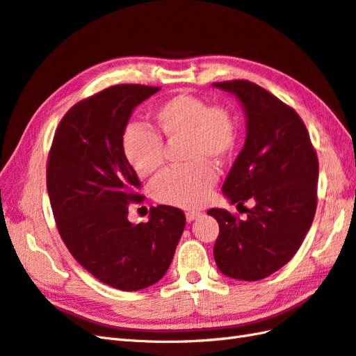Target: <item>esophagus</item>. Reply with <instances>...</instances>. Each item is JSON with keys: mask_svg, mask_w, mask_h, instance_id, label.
Wrapping results in <instances>:
<instances>
[{"mask_svg": "<svg viewBox=\"0 0 356 356\" xmlns=\"http://www.w3.org/2000/svg\"><path fill=\"white\" fill-rule=\"evenodd\" d=\"M185 216H186V222H193L200 216V213H199V211H188Z\"/></svg>", "mask_w": 356, "mask_h": 356, "instance_id": "34e87169", "label": "esophagus"}]
</instances>
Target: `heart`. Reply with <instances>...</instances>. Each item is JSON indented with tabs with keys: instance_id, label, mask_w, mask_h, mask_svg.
Segmentation results:
<instances>
[{
	"instance_id": "heart-1",
	"label": "heart",
	"mask_w": 356,
	"mask_h": 356,
	"mask_svg": "<svg viewBox=\"0 0 356 356\" xmlns=\"http://www.w3.org/2000/svg\"><path fill=\"white\" fill-rule=\"evenodd\" d=\"M153 130L130 125L122 134V153L142 177L156 174L163 165V142L182 139L184 161L180 168L165 171L153 184L154 199L165 205L195 208L205 203L217 180L208 161H226L236 145V122L231 113L188 93L171 96L153 113Z\"/></svg>"
}]
</instances>
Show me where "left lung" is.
<instances>
[{"mask_svg": "<svg viewBox=\"0 0 356 356\" xmlns=\"http://www.w3.org/2000/svg\"><path fill=\"white\" fill-rule=\"evenodd\" d=\"M237 96L246 115V139L223 184V194L246 209L208 211L218 222L214 259L222 274L245 282L283 268L303 243L316 209L318 157L297 111L245 79L214 82Z\"/></svg>", "mask_w": 356, "mask_h": 356, "instance_id": "obj_1", "label": "left lung"}]
</instances>
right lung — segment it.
I'll use <instances>...</instances> for the list:
<instances>
[{"label": "right lung", "mask_w": 356, "mask_h": 356, "mask_svg": "<svg viewBox=\"0 0 356 356\" xmlns=\"http://www.w3.org/2000/svg\"><path fill=\"white\" fill-rule=\"evenodd\" d=\"M159 87L120 84L65 113L51 142L47 191L67 249L99 282L119 291L157 283L172 261L185 228L182 209L159 205L147 223L128 220L142 202L138 174L122 153V134L134 107Z\"/></svg>", "instance_id": "right-lung-1"}]
</instances>
